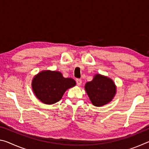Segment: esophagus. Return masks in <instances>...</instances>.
<instances>
[{
	"label": "esophagus",
	"mask_w": 149,
	"mask_h": 149,
	"mask_svg": "<svg viewBox=\"0 0 149 149\" xmlns=\"http://www.w3.org/2000/svg\"><path fill=\"white\" fill-rule=\"evenodd\" d=\"M76 83H77V85H78V86H80V85H81L82 81H81V79H76Z\"/></svg>",
	"instance_id": "esophagus-1"
}]
</instances>
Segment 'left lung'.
<instances>
[{"mask_svg": "<svg viewBox=\"0 0 149 149\" xmlns=\"http://www.w3.org/2000/svg\"><path fill=\"white\" fill-rule=\"evenodd\" d=\"M85 89L92 104L99 107L112 101L116 93L113 80L100 74H96L91 81L87 82Z\"/></svg>", "mask_w": 149, "mask_h": 149, "instance_id": "obj_1", "label": "left lung"}]
</instances>
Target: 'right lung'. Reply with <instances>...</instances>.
<instances>
[{"label":"right lung","mask_w":149,"mask_h":149,"mask_svg":"<svg viewBox=\"0 0 149 149\" xmlns=\"http://www.w3.org/2000/svg\"><path fill=\"white\" fill-rule=\"evenodd\" d=\"M76 85L72 78H65L58 71L45 70L32 80V89L37 99L47 104H52L62 99L65 91Z\"/></svg>","instance_id":"1"}]
</instances>
